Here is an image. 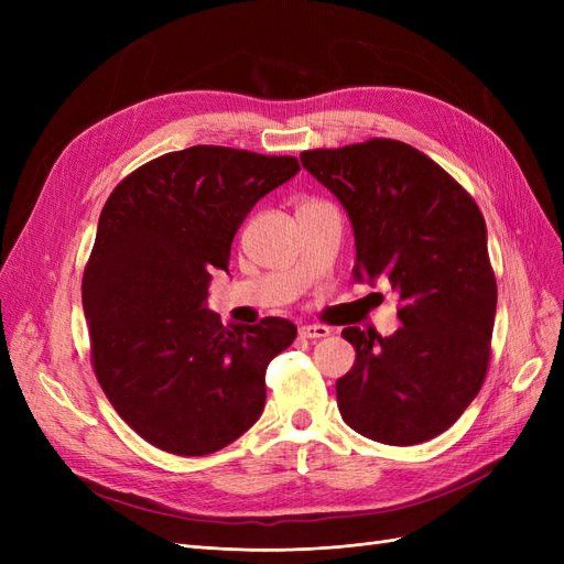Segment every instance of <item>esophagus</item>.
<instances>
[{
  "mask_svg": "<svg viewBox=\"0 0 564 564\" xmlns=\"http://www.w3.org/2000/svg\"><path fill=\"white\" fill-rule=\"evenodd\" d=\"M299 334L303 338H324V336H329V327H324V324H303Z\"/></svg>",
  "mask_w": 564,
  "mask_h": 564,
  "instance_id": "obj_1",
  "label": "esophagus"
}]
</instances>
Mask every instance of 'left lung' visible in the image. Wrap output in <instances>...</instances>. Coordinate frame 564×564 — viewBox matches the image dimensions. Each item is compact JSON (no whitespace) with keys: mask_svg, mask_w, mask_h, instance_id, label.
Returning a JSON list of instances; mask_svg holds the SVG:
<instances>
[{"mask_svg":"<svg viewBox=\"0 0 564 564\" xmlns=\"http://www.w3.org/2000/svg\"><path fill=\"white\" fill-rule=\"evenodd\" d=\"M301 164L346 209L355 282L386 278L402 327L344 329L357 357L336 381L352 431L409 447L433 440L482 388L497 315L487 226L473 197L421 150L388 139L308 150Z\"/></svg>","mask_w":564,"mask_h":564,"instance_id":"1","label":"left lung"}]
</instances>
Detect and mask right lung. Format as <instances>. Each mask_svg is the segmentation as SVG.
<instances>
[{
  "label": "right lung",
  "mask_w": 564,
  "mask_h": 564,
  "mask_svg": "<svg viewBox=\"0 0 564 564\" xmlns=\"http://www.w3.org/2000/svg\"><path fill=\"white\" fill-rule=\"evenodd\" d=\"M299 172L296 158L193 145L135 169L108 197L82 305L96 379L150 445L204 456L259 421L265 369L296 327H224L207 296L253 204Z\"/></svg>",
  "instance_id": "1"
}]
</instances>
